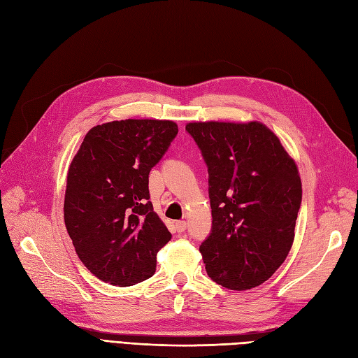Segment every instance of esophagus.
Listing matches in <instances>:
<instances>
[{"instance_id": "1", "label": "esophagus", "mask_w": 358, "mask_h": 358, "mask_svg": "<svg viewBox=\"0 0 358 358\" xmlns=\"http://www.w3.org/2000/svg\"><path fill=\"white\" fill-rule=\"evenodd\" d=\"M176 230L179 231V234H182V231H185L187 230V221H176Z\"/></svg>"}]
</instances>
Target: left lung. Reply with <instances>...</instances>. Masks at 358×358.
<instances>
[{
    "instance_id": "obj_1",
    "label": "left lung",
    "mask_w": 358,
    "mask_h": 358,
    "mask_svg": "<svg viewBox=\"0 0 358 358\" xmlns=\"http://www.w3.org/2000/svg\"><path fill=\"white\" fill-rule=\"evenodd\" d=\"M209 173L212 230L200 245L208 275L231 291L256 287L291 251L301 206L295 161L260 122H192Z\"/></svg>"
}]
</instances>
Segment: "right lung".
Segmentation results:
<instances>
[{"label": "right lung", "mask_w": 358, "mask_h": 358, "mask_svg": "<svg viewBox=\"0 0 358 358\" xmlns=\"http://www.w3.org/2000/svg\"><path fill=\"white\" fill-rule=\"evenodd\" d=\"M176 135L171 120L102 123L71 162L64 224L81 262L105 283L132 286L155 274L171 234L149 200V173Z\"/></svg>", "instance_id": "add662e5"}]
</instances>
